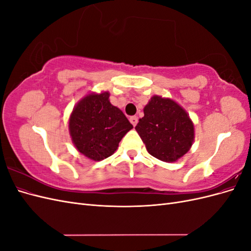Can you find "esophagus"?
<instances>
[{
  "label": "esophagus",
  "instance_id": "1",
  "mask_svg": "<svg viewBox=\"0 0 251 251\" xmlns=\"http://www.w3.org/2000/svg\"><path fill=\"white\" fill-rule=\"evenodd\" d=\"M130 121H131V124L135 126L136 125H137V123H138V118L136 117V116H132V117H130Z\"/></svg>",
  "mask_w": 251,
  "mask_h": 251
}]
</instances>
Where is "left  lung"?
I'll list each match as a JSON object with an SVG mask.
<instances>
[{
    "mask_svg": "<svg viewBox=\"0 0 251 251\" xmlns=\"http://www.w3.org/2000/svg\"><path fill=\"white\" fill-rule=\"evenodd\" d=\"M135 130L149 153L164 162H175L191 149L194 124L186 111L170 98L154 95L143 109Z\"/></svg>",
    "mask_w": 251,
    "mask_h": 251,
    "instance_id": "left-lung-1",
    "label": "left lung"
}]
</instances>
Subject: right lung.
<instances>
[{
  "label": "right lung",
  "mask_w": 251,
  "mask_h": 251,
  "mask_svg": "<svg viewBox=\"0 0 251 251\" xmlns=\"http://www.w3.org/2000/svg\"><path fill=\"white\" fill-rule=\"evenodd\" d=\"M109 97V92L87 95L75 105L69 119V132L75 148L94 161L113 155L120 140L133 128Z\"/></svg>",
  "instance_id": "1"
}]
</instances>
